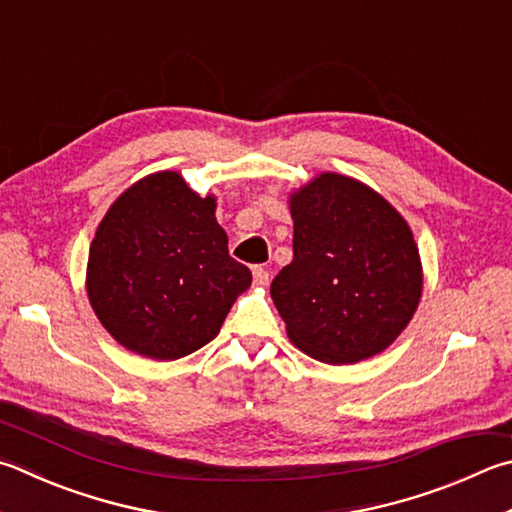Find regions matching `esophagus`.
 Instances as JSON below:
<instances>
[{
  "label": "esophagus",
  "instance_id": "34e87169",
  "mask_svg": "<svg viewBox=\"0 0 512 512\" xmlns=\"http://www.w3.org/2000/svg\"><path fill=\"white\" fill-rule=\"evenodd\" d=\"M253 277H255V284L257 286H266L268 284V271L262 266H255L253 268Z\"/></svg>",
  "mask_w": 512,
  "mask_h": 512
}]
</instances>
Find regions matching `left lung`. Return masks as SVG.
Returning <instances> with one entry per match:
<instances>
[{
    "label": "left lung",
    "mask_w": 512,
    "mask_h": 512,
    "mask_svg": "<svg viewBox=\"0 0 512 512\" xmlns=\"http://www.w3.org/2000/svg\"><path fill=\"white\" fill-rule=\"evenodd\" d=\"M293 262L271 297L293 345L329 365L376 356L421 300L423 268L407 221L351 176L322 172L288 197Z\"/></svg>",
    "instance_id": "8db88e82"
}]
</instances>
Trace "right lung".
<instances>
[{"mask_svg":"<svg viewBox=\"0 0 512 512\" xmlns=\"http://www.w3.org/2000/svg\"><path fill=\"white\" fill-rule=\"evenodd\" d=\"M215 208L170 170L111 203L89 248L87 295L118 345L176 360L217 336L253 275L228 255Z\"/></svg>","mask_w":512,"mask_h":512,"instance_id":"add662e5","label":"right lung"}]
</instances>
